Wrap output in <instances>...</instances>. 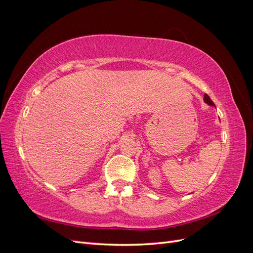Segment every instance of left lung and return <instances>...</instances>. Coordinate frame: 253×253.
<instances>
[{"instance_id": "8db88e82", "label": "left lung", "mask_w": 253, "mask_h": 253, "mask_svg": "<svg viewBox=\"0 0 253 253\" xmlns=\"http://www.w3.org/2000/svg\"><path fill=\"white\" fill-rule=\"evenodd\" d=\"M204 101L206 102V103H208L209 105H214V103H213V101L211 100L210 99V97L207 95V94H205V96H204Z\"/></svg>"}]
</instances>
